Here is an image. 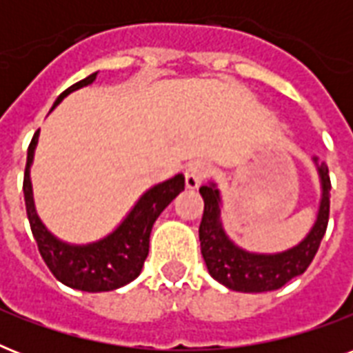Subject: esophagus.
Returning a JSON list of instances; mask_svg holds the SVG:
<instances>
[{"mask_svg":"<svg viewBox=\"0 0 353 353\" xmlns=\"http://www.w3.org/2000/svg\"><path fill=\"white\" fill-rule=\"evenodd\" d=\"M210 174V166L203 161H196L192 165H188L187 172H185V183H187V188L190 190H196V188L205 181V177Z\"/></svg>","mask_w":353,"mask_h":353,"instance_id":"esophagus-1","label":"esophagus"}]
</instances>
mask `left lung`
Wrapping results in <instances>:
<instances>
[{
    "label": "left lung",
    "mask_w": 353,
    "mask_h": 353,
    "mask_svg": "<svg viewBox=\"0 0 353 353\" xmlns=\"http://www.w3.org/2000/svg\"><path fill=\"white\" fill-rule=\"evenodd\" d=\"M313 163L317 166L321 190H323L317 220L301 243H296L288 251L273 252V254L249 252L236 245L221 225V196L220 190L216 188V183L210 181L209 185L199 188L205 203L203 218L199 225V241H201V254L212 279L232 291L263 293V291L279 290L291 279L306 271L317 254L321 240L328 227L330 188H332L328 166L319 163L317 157H313Z\"/></svg>",
    "instance_id": "8db88e82"
}]
</instances>
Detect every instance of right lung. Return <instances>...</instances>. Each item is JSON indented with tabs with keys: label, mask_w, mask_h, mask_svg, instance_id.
Masks as SVG:
<instances>
[{
	"label": "right lung",
	"mask_w": 353,
	"mask_h": 353,
	"mask_svg": "<svg viewBox=\"0 0 353 353\" xmlns=\"http://www.w3.org/2000/svg\"><path fill=\"white\" fill-rule=\"evenodd\" d=\"M95 79L97 73H93L68 88L54 101L51 110H54L69 93L93 84ZM38 135H40V130L34 133L27 150L23 196L30 231L38 243V251L43 262L62 284L73 290L101 293V291L119 290L122 285L130 284L132 280L137 279L144 265V260L148 256L150 232L155 220L170 205L172 199L181 190H185V176L176 174L170 179L148 188L139 198L137 203L133 205V209L128 212L121 225L104 236L102 240L85 243V245H73L68 241L58 240L36 214L32 185H30V165L34 159Z\"/></svg>",
	"instance_id": "add662e5"
}]
</instances>
